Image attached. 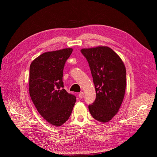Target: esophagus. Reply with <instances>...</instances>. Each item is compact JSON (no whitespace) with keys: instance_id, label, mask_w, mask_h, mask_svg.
I'll return each mask as SVG.
<instances>
[{"instance_id":"esophagus-1","label":"esophagus","mask_w":157,"mask_h":157,"mask_svg":"<svg viewBox=\"0 0 157 157\" xmlns=\"http://www.w3.org/2000/svg\"><path fill=\"white\" fill-rule=\"evenodd\" d=\"M84 93L83 92H81V93H79V97L80 98H83V97H84Z\"/></svg>"}]
</instances>
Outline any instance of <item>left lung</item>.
<instances>
[{"label":"left lung","mask_w":157,"mask_h":157,"mask_svg":"<svg viewBox=\"0 0 157 157\" xmlns=\"http://www.w3.org/2000/svg\"><path fill=\"white\" fill-rule=\"evenodd\" d=\"M91 71L96 98L88 105L96 120L105 123L117 114L124 98L126 69L120 57L108 46L81 49Z\"/></svg>","instance_id":"1"}]
</instances>
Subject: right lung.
Segmentation results:
<instances>
[{
  "label": "right lung",
  "instance_id": "obj_1",
  "mask_svg": "<svg viewBox=\"0 0 157 157\" xmlns=\"http://www.w3.org/2000/svg\"><path fill=\"white\" fill-rule=\"evenodd\" d=\"M72 48L43 53L30 66L29 94L43 118L56 127L67 121L76 98L67 92L62 81L65 63Z\"/></svg>",
  "mask_w": 157,
  "mask_h": 157
}]
</instances>
